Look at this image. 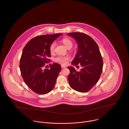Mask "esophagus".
<instances>
[{
  "instance_id": "esophagus-1",
  "label": "esophagus",
  "mask_w": 129,
  "mask_h": 129,
  "mask_svg": "<svg viewBox=\"0 0 129 129\" xmlns=\"http://www.w3.org/2000/svg\"><path fill=\"white\" fill-rule=\"evenodd\" d=\"M61 68H62V69H64V68H66V66H63V65H61Z\"/></svg>"
}]
</instances>
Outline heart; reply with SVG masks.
Wrapping results in <instances>:
<instances>
[{
    "label": "heart",
    "mask_w": 129,
    "mask_h": 129,
    "mask_svg": "<svg viewBox=\"0 0 129 129\" xmlns=\"http://www.w3.org/2000/svg\"><path fill=\"white\" fill-rule=\"evenodd\" d=\"M61 42H62V43L64 44V45L67 48H70V47H72L73 46V42L72 41L68 39V38H63V39H62ZM55 45H56V43L55 42H53L50 46V51L51 53H53L55 51ZM69 59V57L68 56H62V55H59L57 56L56 57H55V59L56 62L62 64H66L68 61V60Z\"/></svg>",
    "instance_id": "b5f03b06"
}]
</instances>
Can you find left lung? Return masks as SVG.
Returning a JSON list of instances; mask_svg holds the SVG:
<instances>
[{
	"label": "left lung",
	"mask_w": 129,
	"mask_h": 129,
	"mask_svg": "<svg viewBox=\"0 0 129 129\" xmlns=\"http://www.w3.org/2000/svg\"><path fill=\"white\" fill-rule=\"evenodd\" d=\"M78 45L77 53L72 62L74 66L80 64L82 68L76 72L73 67L70 71L68 80L70 86L80 92L88 91L97 83L102 72L103 62L99 47L91 37L79 32L68 33Z\"/></svg>",
	"instance_id": "1"
}]
</instances>
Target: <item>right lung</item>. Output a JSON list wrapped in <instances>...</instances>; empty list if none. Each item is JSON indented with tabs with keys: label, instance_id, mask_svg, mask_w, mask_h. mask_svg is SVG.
I'll return each instance as SVG.
<instances>
[{
	"label": "right lung",
	"instance_id": "obj_1",
	"mask_svg": "<svg viewBox=\"0 0 129 129\" xmlns=\"http://www.w3.org/2000/svg\"><path fill=\"white\" fill-rule=\"evenodd\" d=\"M62 35H45L29 41L22 51L20 61L22 76L27 86L34 92L46 94L54 88L57 77L60 72V64L53 63L50 69H43L45 63L50 59V46Z\"/></svg>",
	"mask_w": 129,
	"mask_h": 129
}]
</instances>
